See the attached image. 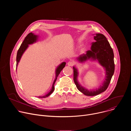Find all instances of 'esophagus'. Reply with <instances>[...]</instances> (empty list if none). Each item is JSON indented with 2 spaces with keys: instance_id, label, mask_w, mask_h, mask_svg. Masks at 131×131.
<instances>
[{
  "instance_id": "esophagus-1",
  "label": "esophagus",
  "mask_w": 131,
  "mask_h": 131,
  "mask_svg": "<svg viewBox=\"0 0 131 131\" xmlns=\"http://www.w3.org/2000/svg\"><path fill=\"white\" fill-rule=\"evenodd\" d=\"M74 65V63L72 61H69L67 63V65L69 66H72Z\"/></svg>"
}]
</instances>
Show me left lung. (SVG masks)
Listing matches in <instances>:
<instances>
[{
  "mask_svg": "<svg viewBox=\"0 0 131 131\" xmlns=\"http://www.w3.org/2000/svg\"><path fill=\"white\" fill-rule=\"evenodd\" d=\"M95 42L92 43L91 50L86 51L85 54L81 55L77 59L79 62L82 63L91 59L97 60L106 71L105 80L100 87L95 90H89L80 84L77 80L78 72L77 69L73 66V80L78 90L86 96H95L104 92L107 89L115 71L114 54L106 37L102 34H96L94 36Z\"/></svg>",
  "mask_w": 131,
  "mask_h": 131,
  "instance_id": "1",
  "label": "left lung"
}]
</instances>
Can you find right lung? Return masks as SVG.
<instances>
[{"mask_svg":"<svg viewBox=\"0 0 131 131\" xmlns=\"http://www.w3.org/2000/svg\"><path fill=\"white\" fill-rule=\"evenodd\" d=\"M38 36L35 35L34 34H33L32 32L29 33L26 36V37L25 38L24 41H23L22 43L21 44L19 49H18V51H17V55H16V68H17V66L18 65V63H19L23 54L24 53L25 51L28 48V45H30V44H32L34 42H36V41L37 40V39H38ZM65 65H66V63L65 62H63L57 67V69H56V71H55L56 72V73H56V77H55V79L54 81V82L53 83L52 89L51 90V91L46 95H45L44 96H39L38 97H39V98H45V97H47L49 96L50 94H52V92L54 90V83H55L56 80H57V78H58V76L59 75L60 73L61 72V71L62 70V69L65 66Z\"/></svg>","mask_w":131,"mask_h":131,"instance_id":"add662e5","label":"right lung"}]
</instances>
